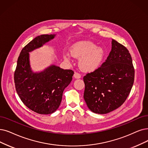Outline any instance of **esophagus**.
Instances as JSON below:
<instances>
[{"instance_id": "esophagus-1", "label": "esophagus", "mask_w": 148, "mask_h": 148, "mask_svg": "<svg viewBox=\"0 0 148 148\" xmlns=\"http://www.w3.org/2000/svg\"><path fill=\"white\" fill-rule=\"evenodd\" d=\"M73 76H74V78H76V79H79V78H80L81 77V75L79 73H78V72H75L74 73Z\"/></svg>"}]
</instances>
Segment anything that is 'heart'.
Returning a JSON list of instances; mask_svg holds the SVG:
<instances>
[{
  "label": "heart",
  "mask_w": 148,
  "mask_h": 148,
  "mask_svg": "<svg viewBox=\"0 0 148 148\" xmlns=\"http://www.w3.org/2000/svg\"><path fill=\"white\" fill-rule=\"evenodd\" d=\"M70 53L74 58L79 59V66L84 72H93L101 65L104 57V50L101 47L90 41H82L74 44L70 49ZM66 61L70 60L69 54H64Z\"/></svg>",
  "instance_id": "heart-1"
}]
</instances>
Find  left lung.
I'll return each mask as SVG.
<instances>
[{"label": "left lung", "instance_id": "1", "mask_svg": "<svg viewBox=\"0 0 148 148\" xmlns=\"http://www.w3.org/2000/svg\"><path fill=\"white\" fill-rule=\"evenodd\" d=\"M134 75L129 50L112 39V49L105 62L83 78L84 98L88 109L105 114L120 107L131 92Z\"/></svg>", "mask_w": 148, "mask_h": 148}]
</instances>
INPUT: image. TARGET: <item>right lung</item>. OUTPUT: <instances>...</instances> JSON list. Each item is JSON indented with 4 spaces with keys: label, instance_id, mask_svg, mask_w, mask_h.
<instances>
[{
    "label": "right lung",
    "instance_id": "obj_1",
    "mask_svg": "<svg viewBox=\"0 0 148 148\" xmlns=\"http://www.w3.org/2000/svg\"><path fill=\"white\" fill-rule=\"evenodd\" d=\"M55 34H42L34 38L20 53L14 72L16 90L28 108L39 114H50L60 106L64 88L72 80L73 71L52 65L40 73H33L28 52L53 39Z\"/></svg>",
    "mask_w": 148,
    "mask_h": 148
}]
</instances>
